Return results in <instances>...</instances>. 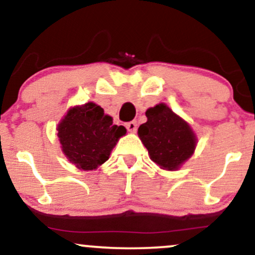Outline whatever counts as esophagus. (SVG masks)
Here are the masks:
<instances>
[{
  "mask_svg": "<svg viewBox=\"0 0 255 255\" xmlns=\"http://www.w3.org/2000/svg\"><path fill=\"white\" fill-rule=\"evenodd\" d=\"M136 126L137 125L135 121H130L126 124V128H127V130L130 131V133H134V131H136Z\"/></svg>",
  "mask_w": 255,
  "mask_h": 255,
  "instance_id": "obj_1",
  "label": "esophagus"
}]
</instances>
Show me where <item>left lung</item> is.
Masks as SVG:
<instances>
[{"label":"left lung","instance_id":"8db88e82","mask_svg":"<svg viewBox=\"0 0 255 255\" xmlns=\"http://www.w3.org/2000/svg\"><path fill=\"white\" fill-rule=\"evenodd\" d=\"M147 122L137 129L150 158L160 168L175 170L193 154L197 144L188 124L172 113L165 104L146 111Z\"/></svg>","mask_w":255,"mask_h":255}]
</instances>
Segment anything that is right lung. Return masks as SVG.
Returning <instances> with one entry per match:
<instances>
[{"label": "right lung", "mask_w": 255, "mask_h": 255, "mask_svg": "<svg viewBox=\"0 0 255 255\" xmlns=\"http://www.w3.org/2000/svg\"><path fill=\"white\" fill-rule=\"evenodd\" d=\"M57 130L63 153L83 170L107 162L118 140L126 134L124 126L114 125L113 119L92 102L69 110Z\"/></svg>", "instance_id": "add662e5"}]
</instances>
